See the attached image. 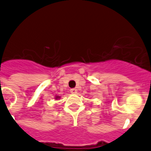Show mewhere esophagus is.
<instances>
[{
	"instance_id": "34e87169",
	"label": "esophagus",
	"mask_w": 151,
	"mask_h": 151,
	"mask_svg": "<svg viewBox=\"0 0 151 151\" xmlns=\"http://www.w3.org/2000/svg\"><path fill=\"white\" fill-rule=\"evenodd\" d=\"M70 91H71V93H77V90L76 88H71V90H70Z\"/></svg>"
}]
</instances>
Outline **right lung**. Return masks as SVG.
<instances>
[{
  "label": "right lung",
  "mask_w": 151,
  "mask_h": 151,
  "mask_svg": "<svg viewBox=\"0 0 151 151\" xmlns=\"http://www.w3.org/2000/svg\"><path fill=\"white\" fill-rule=\"evenodd\" d=\"M55 99H56V100H58L59 99H60V96H55Z\"/></svg>",
  "instance_id": "obj_1"
}]
</instances>
